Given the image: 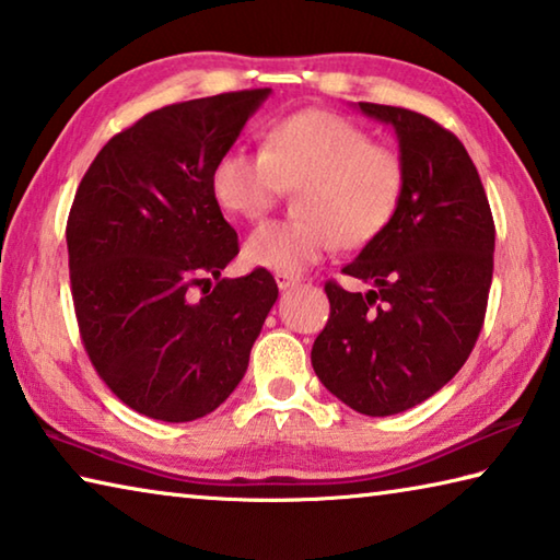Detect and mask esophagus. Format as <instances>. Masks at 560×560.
<instances>
[{"mask_svg":"<svg viewBox=\"0 0 560 560\" xmlns=\"http://www.w3.org/2000/svg\"><path fill=\"white\" fill-rule=\"evenodd\" d=\"M301 279L299 277H289V273H277V287L281 289V291H287V289H291V287H296Z\"/></svg>","mask_w":560,"mask_h":560,"instance_id":"esophagus-1","label":"esophagus"}]
</instances>
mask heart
I'll return each instance as SVG.
<instances>
[{"label":"heart","instance_id":"1","mask_svg":"<svg viewBox=\"0 0 560 560\" xmlns=\"http://www.w3.org/2000/svg\"><path fill=\"white\" fill-rule=\"evenodd\" d=\"M226 214L257 222L283 192L293 222H271L246 236L242 257L254 269L296 273L334 252L360 249L381 234L405 189L402 158L338 113L301 110L267 130L261 153L230 148L210 175Z\"/></svg>","mask_w":560,"mask_h":560}]
</instances>
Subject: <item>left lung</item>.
Wrapping results in <instances>:
<instances>
[{"instance_id": "1", "label": "left lung", "mask_w": 560, "mask_h": 560, "mask_svg": "<svg viewBox=\"0 0 560 560\" xmlns=\"http://www.w3.org/2000/svg\"><path fill=\"white\" fill-rule=\"evenodd\" d=\"M395 128L405 165L400 205L343 273L326 283L330 316L311 365L326 390L360 415L410 410L467 363L485 326L494 271V220L459 138L422 113L358 103Z\"/></svg>"}]
</instances>
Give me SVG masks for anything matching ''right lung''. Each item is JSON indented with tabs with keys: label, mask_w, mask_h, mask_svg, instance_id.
<instances>
[{
	"label": "right lung",
	"mask_w": 560,
	"mask_h": 560,
	"mask_svg": "<svg viewBox=\"0 0 560 560\" xmlns=\"http://www.w3.org/2000/svg\"><path fill=\"white\" fill-rule=\"evenodd\" d=\"M269 93L148 113L103 145L75 189L66 244L81 340L103 383L153 420L217 410L277 303L267 269L222 279L240 242L210 187L217 158Z\"/></svg>",
	"instance_id": "1"
}]
</instances>
